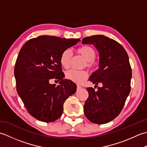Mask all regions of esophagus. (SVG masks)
<instances>
[{
    "mask_svg": "<svg viewBox=\"0 0 147 147\" xmlns=\"http://www.w3.org/2000/svg\"><path fill=\"white\" fill-rule=\"evenodd\" d=\"M81 88H82V86H80V85H77V90H78L81 89Z\"/></svg>",
    "mask_w": 147,
    "mask_h": 147,
    "instance_id": "obj_1",
    "label": "esophagus"
}]
</instances>
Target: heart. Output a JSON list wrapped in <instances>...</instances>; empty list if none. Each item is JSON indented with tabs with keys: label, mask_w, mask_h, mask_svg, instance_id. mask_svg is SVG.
Here are the masks:
<instances>
[{
	"label": "heart",
	"mask_w": 147,
	"mask_h": 147,
	"mask_svg": "<svg viewBox=\"0 0 147 147\" xmlns=\"http://www.w3.org/2000/svg\"><path fill=\"white\" fill-rule=\"evenodd\" d=\"M78 54L82 55L86 60L84 65L88 68H92L94 65V59L96 57V53L95 50L91 46L84 45L76 50ZM72 53L69 49H66L62 52L60 57V63L62 67L68 68L69 67L72 59ZM88 77V73L86 71H77L71 69L66 71L65 78L69 80L76 83H81Z\"/></svg>",
	"instance_id": "b5f03b06"
}]
</instances>
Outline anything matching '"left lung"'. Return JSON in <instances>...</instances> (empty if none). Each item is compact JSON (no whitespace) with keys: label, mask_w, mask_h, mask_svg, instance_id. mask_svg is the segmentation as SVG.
<instances>
[{"label":"left lung","mask_w":147,"mask_h":147,"mask_svg":"<svg viewBox=\"0 0 147 147\" xmlns=\"http://www.w3.org/2000/svg\"><path fill=\"white\" fill-rule=\"evenodd\" d=\"M82 43L93 45L98 52V69L89 81L96 86L102 85L96 91L86 88L88 97L84 112L92 123L106 124L119 114L129 94L132 73L128 55L120 43L104 35L85 37Z\"/></svg>","instance_id":"1"}]
</instances>
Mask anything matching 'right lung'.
Returning <instances> with one entry per match:
<instances>
[{"instance_id": "add662e5", "label": "right lung", "mask_w": 147, "mask_h": 147, "mask_svg": "<svg viewBox=\"0 0 147 147\" xmlns=\"http://www.w3.org/2000/svg\"><path fill=\"white\" fill-rule=\"evenodd\" d=\"M80 41L42 35L21 47L14 68L16 90L28 113L38 121L58 119L64 102L76 92V84L64 79L60 57L64 50ZM52 79L60 81L59 85L50 84Z\"/></svg>"}]
</instances>
